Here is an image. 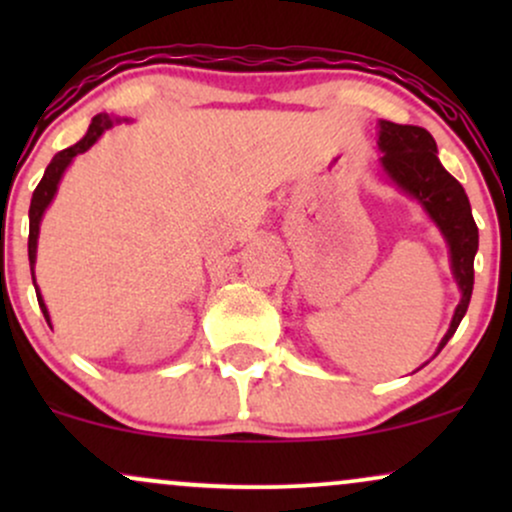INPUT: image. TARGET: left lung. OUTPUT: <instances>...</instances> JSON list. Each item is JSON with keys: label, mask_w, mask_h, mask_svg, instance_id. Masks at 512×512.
I'll return each mask as SVG.
<instances>
[{"label": "left lung", "mask_w": 512, "mask_h": 512, "mask_svg": "<svg viewBox=\"0 0 512 512\" xmlns=\"http://www.w3.org/2000/svg\"><path fill=\"white\" fill-rule=\"evenodd\" d=\"M378 149L383 151L380 166L392 185L421 204V209L436 223L440 236L448 243L450 269L457 289H460V303L452 313L448 332L440 339V351L460 327L469 308L474 289V255L479 250V228L474 223L467 192L443 168L436 139L424 127L378 120Z\"/></svg>", "instance_id": "8db88e82"}]
</instances>
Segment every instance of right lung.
<instances>
[{"label": "right lung", "instance_id": "add662e5", "mask_svg": "<svg viewBox=\"0 0 512 512\" xmlns=\"http://www.w3.org/2000/svg\"><path fill=\"white\" fill-rule=\"evenodd\" d=\"M125 120V117H122ZM120 117L115 115H108V113H101L96 115L91 120V125H88V132L84 137L79 139L74 146H69V149L60 151V154H55V158L50 161V166L45 168V175L43 180L38 182V187H35L33 192V199H31V209H28V221H31V226H28V260H31V274H33V286H35V296H38V303H40V310H43L45 320H48L50 325V313H48V305H45L43 296H40V289L38 284H35V257H38V236H40V221H43V214L48 211V207L52 204V199L57 195V187H60V180L64 175V170L72 166V161L79 154H84V151L91 149L93 144L101 139V134L105 129H110L117 122H122Z\"/></svg>", "mask_w": 512, "mask_h": 512}]
</instances>
